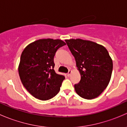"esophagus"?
I'll list each match as a JSON object with an SVG mask.
<instances>
[{"label":"esophagus","instance_id":"34e87169","mask_svg":"<svg viewBox=\"0 0 127 127\" xmlns=\"http://www.w3.org/2000/svg\"><path fill=\"white\" fill-rule=\"evenodd\" d=\"M71 74H72V71H71V70H69V72H68V73H67V76L69 77L70 75H71Z\"/></svg>","mask_w":127,"mask_h":127}]
</instances>
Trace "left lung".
Returning <instances> with one entry per match:
<instances>
[{"label":"left lung","instance_id":"1","mask_svg":"<svg viewBox=\"0 0 127 127\" xmlns=\"http://www.w3.org/2000/svg\"><path fill=\"white\" fill-rule=\"evenodd\" d=\"M74 56L80 81L74 85L82 98L92 99L106 89L112 75L113 63L106 48L90 40L80 39L65 40Z\"/></svg>","mask_w":127,"mask_h":127}]
</instances>
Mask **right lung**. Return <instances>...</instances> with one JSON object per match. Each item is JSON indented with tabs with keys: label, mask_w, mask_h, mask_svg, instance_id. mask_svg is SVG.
Listing matches in <instances>:
<instances>
[{
	"label": "right lung",
	"mask_w": 127,
	"mask_h": 127,
	"mask_svg": "<svg viewBox=\"0 0 127 127\" xmlns=\"http://www.w3.org/2000/svg\"><path fill=\"white\" fill-rule=\"evenodd\" d=\"M62 40L42 39L29 43L21 53L18 73L31 95L42 101L53 98L60 90L64 76L53 69L55 55L65 45Z\"/></svg>",
	"instance_id": "1"
}]
</instances>
